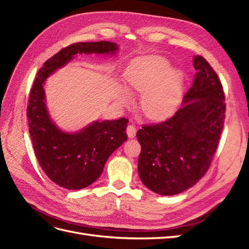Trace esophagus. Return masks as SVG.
<instances>
[{"label": "esophagus", "instance_id": "esophagus-1", "mask_svg": "<svg viewBox=\"0 0 249 249\" xmlns=\"http://www.w3.org/2000/svg\"><path fill=\"white\" fill-rule=\"evenodd\" d=\"M126 134L129 138H134L136 136V126L134 124H129L126 127Z\"/></svg>", "mask_w": 249, "mask_h": 249}]
</instances>
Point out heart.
Listing matches in <instances>:
<instances>
[{
    "label": "heart",
    "instance_id": "heart-1",
    "mask_svg": "<svg viewBox=\"0 0 249 249\" xmlns=\"http://www.w3.org/2000/svg\"><path fill=\"white\" fill-rule=\"evenodd\" d=\"M169 67L170 63L165 57L149 55L136 59L125 71L126 88L132 92L143 93L140 107L149 119L169 117L179 104L183 74ZM120 100L127 102L129 96L123 92Z\"/></svg>",
    "mask_w": 249,
    "mask_h": 249
}]
</instances>
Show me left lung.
<instances>
[{
  "mask_svg": "<svg viewBox=\"0 0 249 249\" xmlns=\"http://www.w3.org/2000/svg\"><path fill=\"white\" fill-rule=\"evenodd\" d=\"M183 106L163 123L143 125L136 137L141 145L138 173L149 190L176 195L196 184L208 171L224 124V92L217 73L201 56Z\"/></svg>",
  "mask_w": 249,
  "mask_h": 249,
  "instance_id": "1",
  "label": "left lung"
}]
</instances>
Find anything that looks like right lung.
Wrapping results in <instances>:
<instances>
[{
  "label": "right lung",
  "instance_id": "obj_1",
  "mask_svg": "<svg viewBox=\"0 0 249 249\" xmlns=\"http://www.w3.org/2000/svg\"><path fill=\"white\" fill-rule=\"evenodd\" d=\"M117 51V44L110 41L77 42L59 51L37 72L27 108L29 132L42 170L60 187L79 190L94 183L108 158L126 141L129 120L124 117L96 120L79 132L66 133L59 129L49 114L44 82L71 61L74 55H115Z\"/></svg>",
  "mask_w": 249,
  "mask_h": 249
}]
</instances>
